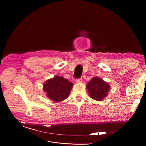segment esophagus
<instances>
[{"label":"esophagus","instance_id":"1","mask_svg":"<svg viewBox=\"0 0 146 146\" xmlns=\"http://www.w3.org/2000/svg\"><path fill=\"white\" fill-rule=\"evenodd\" d=\"M82 80H83V79H82V77H80V78H77V79H76V82L77 83H81V82H82Z\"/></svg>","mask_w":146,"mask_h":146}]
</instances>
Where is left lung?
<instances>
[{"label":"left lung","instance_id":"left-lung-1","mask_svg":"<svg viewBox=\"0 0 146 146\" xmlns=\"http://www.w3.org/2000/svg\"><path fill=\"white\" fill-rule=\"evenodd\" d=\"M90 96L96 100H102L110 90L109 84L99 77H94L86 85Z\"/></svg>","mask_w":146,"mask_h":146}]
</instances>
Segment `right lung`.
<instances>
[{"label":"right lung","mask_w":146,"mask_h":146,"mask_svg":"<svg viewBox=\"0 0 146 146\" xmlns=\"http://www.w3.org/2000/svg\"><path fill=\"white\" fill-rule=\"evenodd\" d=\"M73 83L69 82L68 79L55 76L45 82L43 90L51 100L59 102L68 98Z\"/></svg>","instance_id":"1"}]
</instances>
